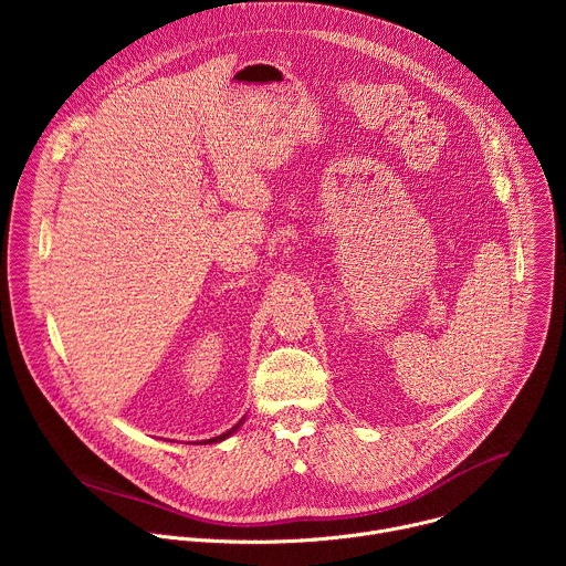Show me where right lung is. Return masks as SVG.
Returning a JSON list of instances; mask_svg holds the SVG:
<instances>
[{
    "label": "right lung",
    "instance_id": "obj_1",
    "mask_svg": "<svg viewBox=\"0 0 566 566\" xmlns=\"http://www.w3.org/2000/svg\"><path fill=\"white\" fill-rule=\"evenodd\" d=\"M239 426H241V421H239V423H237L232 430H228V432H223V434H219V437H214V439H210V441H223V439H226V437H230V434H232V432H234ZM210 441H208V443H210Z\"/></svg>",
    "mask_w": 566,
    "mask_h": 566
}]
</instances>
